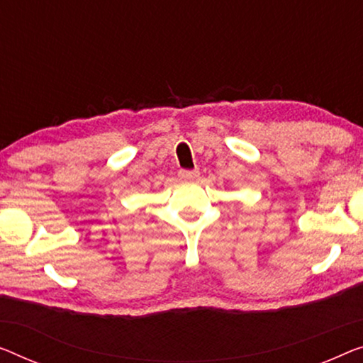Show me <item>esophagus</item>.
Here are the masks:
<instances>
[{"label": "esophagus", "mask_w": 363, "mask_h": 363, "mask_svg": "<svg viewBox=\"0 0 363 363\" xmlns=\"http://www.w3.org/2000/svg\"><path fill=\"white\" fill-rule=\"evenodd\" d=\"M199 169H181L179 171V177L182 181H196L199 177Z\"/></svg>", "instance_id": "34e87169"}]
</instances>
